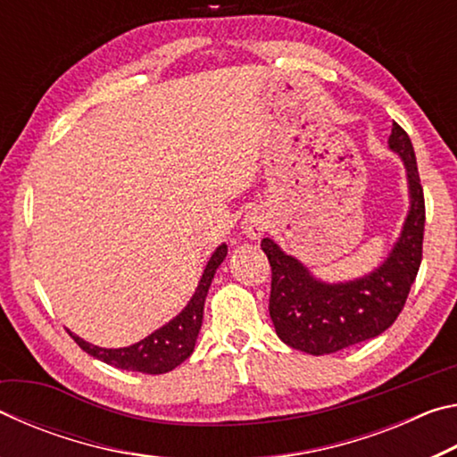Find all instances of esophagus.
Masks as SVG:
<instances>
[{
  "label": "esophagus",
  "mask_w": 457,
  "mask_h": 457,
  "mask_svg": "<svg viewBox=\"0 0 457 457\" xmlns=\"http://www.w3.org/2000/svg\"><path fill=\"white\" fill-rule=\"evenodd\" d=\"M242 229H244V234L247 237L256 239V237H260L262 234H264L266 221H264V218H262V215H247V218L244 220Z\"/></svg>",
  "instance_id": "1"
}]
</instances>
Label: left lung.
<instances>
[{
	"mask_svg": "<svg viewBox=\"0 0 457 457\" xmlns=\"http://www.w3.org/2000/svg\"><path fill=\"white\" fill-rule=\"evenodd\" d=\"M389 146L407 169L411 210L399 242L381 266L359 280L324 284L314 280L298 260L262 239L272 266L270 319L276 335L292 349L308 354H330L362 340L375 338L397 320L421 266L425 199L411 138L393 120Z\"/></svg>",
	"mask_w": 457,
	"mask_h": 457,
	"instance_id": "obj_1",
	"label": "left lung"
}]
</instances>
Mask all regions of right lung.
Wrapping results in <instances>:
<instances>
[{
    "label": "right lung",
    "instance_id": "add662e5",
    "mask_svg": "<svg viewBox=\"0 0 457 457\" xmlns=\"http://www.w3.org/2000/svg\"><path fill=\"white\" fill-rule=\"evenodd\" d=\"M228 245L221 244L218 250L213 252L212 260L207 262L205 272L201 276V282L197 286L195 294L189 300V304L185 306V311L175 316L171 322H167L165 327L154 330L153 335L143 338L141 343L125 346V349H100L82 340L80 337L72 335L68 330V335L74 338V343L80 346L82 351H87L90 357L112 365L117 369L125 370H137V373L146 375H161L167 370H173L177 365L189 357L195 349V340L201 328V320H204V304L207 290H210L215 270L226 258Z\"/></svg>",
    "mask_w": 457,
    "mask_h": 457
}]
</instances>
